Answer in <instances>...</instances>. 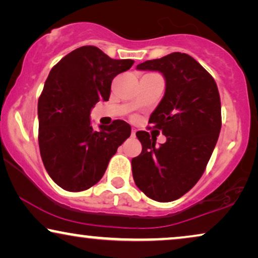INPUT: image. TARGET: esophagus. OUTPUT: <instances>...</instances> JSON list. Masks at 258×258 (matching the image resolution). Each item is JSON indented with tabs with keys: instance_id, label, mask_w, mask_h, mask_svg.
Wrapping results in <instances>:
<instances>
[{
	"instance_id": "34e87169",
	"label": "esophagus",
	"mask_w": 258,
	"mask_h": 258,
	"mask_svg": "<svg viewBox=\"0 0 258 258\" xmlns=\"http://www.w3.org/2000/svg\"><path fill=\"white\" fill-rule=\"evenodd\" d=\"M135 135H136V130L133 129V130H132V136L135 137Z\"/></svg>"
}]
</instances>
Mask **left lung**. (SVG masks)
<instances>
[{
	"label": "left lung",
	"instance_id": "8db88e82",
	"mask_svg": "<svg viewBox=\"0 0 258 258\" xmlns=\"http://www.w3.org/2000/svg\"><path fill=\"white\" fill-rule=\"evenodd\" d=\"M136 69L164 76V96L149 123L167 142L155 147L149 133H136L142 153L132 160L134 181L149 199L170 202L188 192L206 170L221 132L220 94L213 76L184 52L140 63Z\"/></svg>",
	"mask_w": 258,
	"mask_h": 258
}]
</instances>
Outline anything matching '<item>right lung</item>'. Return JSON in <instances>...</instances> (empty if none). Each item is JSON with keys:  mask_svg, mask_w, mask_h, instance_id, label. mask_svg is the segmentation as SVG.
<instances>
[{"mask_svg": "<svg viewBox=\"0 0 258 258\" xmlns=\"http://www.w3.org/2000/svg\"><path fill=\"white\" fill-rule=\"evenodd\" d=\"M133 59H112L84 45L52 67L37 104L38 146L45 170L67 191H83L100 181L117 148L130 136L124 121L95 132L90 111L108 101L111 82Z\"/></svg>", "mask_w": 258, "mask_h": 258, "instance_id": "1", "label": "right lung"}]
</instances>
